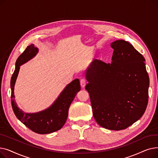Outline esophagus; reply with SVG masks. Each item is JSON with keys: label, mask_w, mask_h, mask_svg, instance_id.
Returning <instances> with one entry per match:
<instances>
[{"label": "esophagus", "mask_w": 158, "mask_h": 158, "mask_svg": "<svg viewBox=\"0 0 158 158\" xmlns=\"http://www.w3.org/2000/svg\"><path fill=\"white\" fill-rule=\"evenodd\" d=\"M80 83H81V86L82 88H85L86 84V80L84 78H82L81 79L80 81Z\"/></svg>", "instance_id": "1"}]
</instances>
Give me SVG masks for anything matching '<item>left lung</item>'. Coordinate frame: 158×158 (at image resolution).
Returning <instances> with one entry per match:
<instances>
[{"label": "left lung", "mask_w": 158, "mask_h": 158, "mask_svg": "<svg viewBox=\"0 0 158 158\" xmlns=\"http://www.w3.org/2000/svg\"><path fill=\"white\" fill-rule=\"evenodd\" d=\"M111 63L92 61L86 71L93 114L99 126L125 129L144 114L148 99L149 77L143 56L127 41L111 44Z\"/></svg>", "instance_id": "8db88e82"}]
</instances>
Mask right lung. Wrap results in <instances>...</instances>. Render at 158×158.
Segmentation results:
<instances>
[{
	"mask_svg": "<svg viewBox=\"0 0 158 158\" xmlns=\"http://www.w3.org/2000/svg\"><path fill=\"white\" fill-rule=\"evenodd\" d=\"M38 52L33 44L29 45L16 61L14 73L11 79V105L17 118L33 132L40 135L51 133L62 128L68 117L69 109L77 93L81 89L79 79L72 81L48 108L35 113H23L16 106L15 101L14 86L20 70V66L26 63Z\"/></svg>",
	"mask_w": 158,
	"mask_h": 158,
	"instance_id": "1",
	"label": "right lung"
}]
</instances>
